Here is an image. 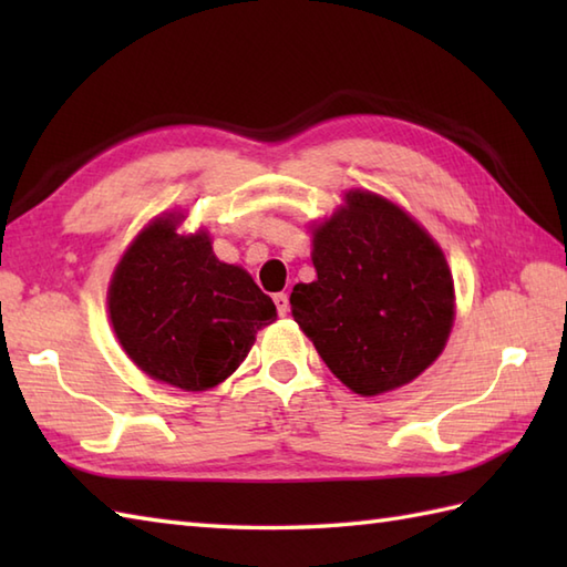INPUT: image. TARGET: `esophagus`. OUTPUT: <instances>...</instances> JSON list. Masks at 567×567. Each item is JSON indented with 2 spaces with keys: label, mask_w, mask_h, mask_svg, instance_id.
I'll list each match as a JSON object with an SVG mask.
<instances>
[{
  "label": "esophagus",
  "mask_w": 567,
  "mask_h": 567,
  "mask_svg": "<svg viewBox=\"0 0 567 567\" xmlns=\"http://www.w3.org/2000/svg\"><path fill=\"white\" fill-rule=\"evenodd\" d=\"M272 302H275V307H277V315H280V317H285L287 311H290V297H287L285 292L275 295V297H272Z\"/></svg>",
  "instance_id": "obj_1"
}]
</instances>
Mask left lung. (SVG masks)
I'll return each mask as SVG.
<instances>
[{
	"label": "left lung",
	"mask_w": 567,
	"mask_h": 567,
	"mask_svg": "<svg viewBox=\"0 0 567 567\" xmlns=\"http://www.w3.org/2000/svg\"><path fill=\"white\" fill-rule=\"evenodd\" d=\"M315 282L295 285L292 317L329 370L355 394L412 382L453 327V277L412 216L370 192L315 234Z\"/></svg>",
	"instance_id": "1"
}]
</instances>
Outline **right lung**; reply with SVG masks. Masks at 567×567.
Segmentation results:
<instances>
[{
  "label": "right lung",
  "mask_w": 567,
  "mask_h": 567,
  "mask_svg": "<svg viewBox=\"0 0 567 567\" xmlns=\"http://www.w3.org/2000/svg\"><path fill=\"white\" fill-rule=\"evenodd\" d=\"M183 216L143 228L116 265L110 317L116 339L146 375L187 392L209 390L244 363L275 321L252 277L214 256L209 236H179Z\"/></svg>",
  "instance_id": "obj_1"
}]
</instances>
